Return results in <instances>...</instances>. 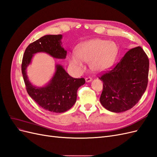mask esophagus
Returning <instances> with one entry per match:
<instances>
[{
  "instance_id": "obj_1",
  "label": "esophagus",
  "mask_w": 157,
  "mask_h": 157,
  "mask_svg": "<svg viewBox=\"0 0 157 157\" xmlns=\"http://www.w3.org/2000/svg\"><path fill=\"white\" fill-rule=\"evenodd\" d=\"M85 80H86V82H90L92 81V78L91 77H87V78H86V79H85Z\"/></svg>"
}]
</instances>
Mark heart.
I'll return each mask as SVG.
<instances>
[{
  "mask_svg": "<svg viewBox=\"0 0 157 157\" xmlns=\"http://www.w3.org/2000/svg\"><path fill=\"white\" fill-rule=\"evenodd\" d=\"M115 42L102 39H93L83 42L77 52H71L69 56L70 65L78 71L84 67V61L89 63L95 72H103L111 67L118 54Z\"/></svg>",
  "mask_w": 157,
  "mask_h": 157,
  "instance_id": "heart-1",
  "label": "heart"
}]
</instances>
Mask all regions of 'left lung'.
<instances>
[{
    "label": "left lung",
    "mask_w": 157,
    "mask_h": 157,
    "mask_svg": "<svg viewBox=\"0 0 157 157\" xmlns=\"http://www.w3.org/2000/svg\"><path fill=\"white\" fill-rule=\"evenodd\" d=\"M149 61L140 46L128 50L124 56L100 79L103 87L99 101L113 113L129 110L140 101L148 83Z\"/></svg>",
    "instance_id": "obj_1"
}]
</instances>
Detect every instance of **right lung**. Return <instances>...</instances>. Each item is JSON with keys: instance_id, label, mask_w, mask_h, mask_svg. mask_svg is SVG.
Instances as JSON below:
<instances>
[{"instance_id": "add662e5", "label": "right lung", "mask_w": 157, "mask_h": 157, "mask_svg": "<svg viewBox=\"0 0 157 157\" xmlns=\"http://www.w3.org/2000/svg\"><path fill=\"white\" fill-rule=\"evenodd\" d=\"M61 39V35L42 36L27 47L21 64V72L28 94L42 108L56 113L67 111L74 105L77 90L84 84V78L71 77L62 65L56 64L55 73L50 81L44 86L39 87L30 82L27 75V68L34 54L40 52L48 54L56 59H65L67 50L63 47Z\"/></svg>"}]
</instances>
